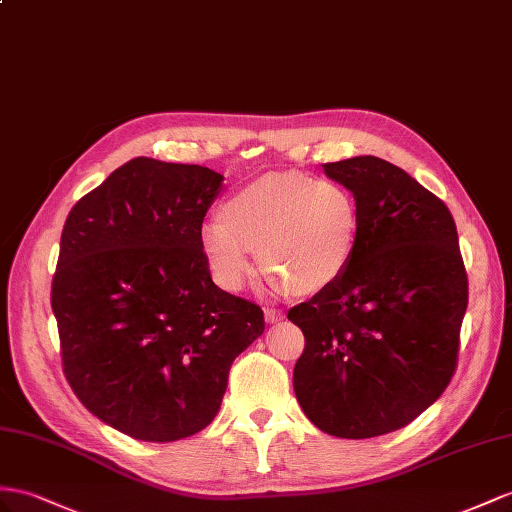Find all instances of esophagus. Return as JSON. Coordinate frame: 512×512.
<instances>
[{"mask_svg":"<svg viewBox=\"0 0 512 512\" xmlns=\"http://www.w3.org/2000/svg\"><path fill=\"white\" fill-rule=\"evenodd\" d=\"M264 316H266V322L274 324V322H281L283 320V311H279V309H266Z\"/></svg>","mask_w":512,"mask_h":512,"instance_id":"1","label":"esophagus"}]
</instances>
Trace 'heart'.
<instances>
[{"mask_svg":"<svg viewBox=\"0 0 512 512\" xmlns=\"http://www.w3.org/2000/svg\"><path fill=\"white\" fill-rule=\"evenodd\" d=\"M201 229L209 274L240 292L261 272L292 296H313L348 270L359 240V207L342 183L303 173L266 175L233 192Z\"/></svg>","mask_w":512,"mask_h":512,"instance_id":"heart-1","label":"heart"}]
</instances>
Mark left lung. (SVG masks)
<instances>
[{
  "label": "left lung",
  "instance_id": "left-lung-1",
  "mask_svg": "<svg viewBox=\"0 0 512 512\" xmlns=\"http://www.w3.org/2000/svg\"><path fill=\"white\" fill-rule=\"evenodd\" d=\"M324 173L355 196L359 240L342 277L287 311L305 333L294 391L313 426L368 439L411 424L452 381L467 272L450 209L402 168L359 155Z\"/></svg>",
  "mask_w": 512,
  "mask_h": 512
}]
</instances>
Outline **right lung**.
<instances>
[{
	"label": "right lung",
	"instance_id": "add662e5",
	"mask_svg": "<svg viewBox=\"0 0 512 512\" xmlns=\"http://www.w3.org/2000/svg\"><path fill=\"white\" fill-rule=\"evenodd\" d=\"M222 177L136 157L64 222L51 309L75 396L125 435L168 443L212 424L264 311L212 281L201 253Z\"/></svg>",
	"mask_w": 512,
	"mask_h": 512
}]
</instances>
